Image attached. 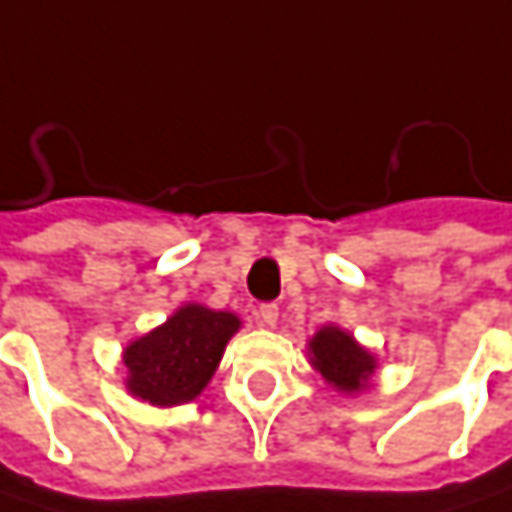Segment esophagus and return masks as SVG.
<instances>
[{"instance_id": "1", "label": "esophagus", "mask_w": 512, "mask_h": 512, "mask_svg": "<svg viewBox=\"0 0 512 512\" xmlns=\"http://www.w3.org/2000/svg\"><path fill=\"white\" fill-rule=\"evenodd\" d=\"M257 320H260L266 329H275V323H278V305H272V302L260 305V308H257Z\"/></svg>"}]
</instances>
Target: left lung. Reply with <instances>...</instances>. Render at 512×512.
I'll use <instances>...</instances> for the list:
<instances>
[{
  "label": "left lung",
  "instance_id": "1",
  "mask_svg": "<svg viewBox=\"0 0 512 512\" xmlns=\"http://www.w3.org/2000/svg\"><path fill=\"white\" fill-rule=\"evenodd\" d=\"M308 361L323 376V382L344 397L370 391V379L379 367L376 356L364 344H358L356 335L335 323H326L314 332V338L308 341Z\"/></svg>",
  "mask_w": 512,
  "mask_h": 512
}]
</instances>
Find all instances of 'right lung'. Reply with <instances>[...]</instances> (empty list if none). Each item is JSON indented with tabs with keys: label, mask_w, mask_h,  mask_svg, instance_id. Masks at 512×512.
Masks as SVG:
<instances>
[{
	"label": "right lung",
	"mask_w": 512,
	"mask_h": 512,
	"mask_svg": "<svg viewBox=\"0 0 512 512\" xmlns=\"http://www.w3.org/2000/svg\"><path fill=\"white\" fill-rule=\"evenodd\" d=\"M240 326L243 320L234 311H216L198 302L180 305L165 323L124 347L127 394L159 409L201 397Z\"/></svg>",
	"instance_id": "add662e5"
}]
</instances>
